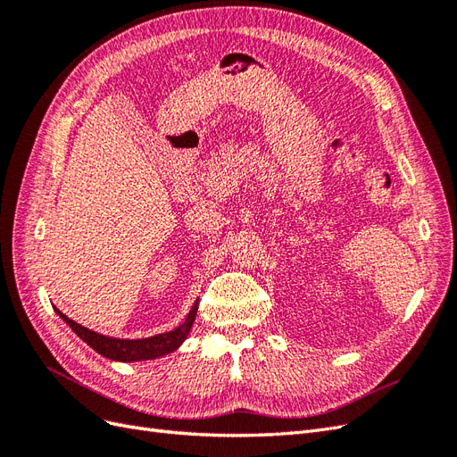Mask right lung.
I'll return each mask as SVG.
<instances>
[{
  "label": "right lung",
  "instance_id": "1",
  "mask_svg": "<svg viewBox=\"0 0 457 457\" xmlns=\"http://www.w3.org/2000/svg\"><path fill=\"white\" fill-rule=\"evenodd\" d=\"M54 311H57V314L62 318V320L76 331V336L79 339H84L93 351L103 354L104 358H110V361H116V362H139V361H154V358L170 354L181 347L183 341L190 334L192 324L196 320L198 299L188 311L185 322L181 326H177L171 331H165V334L143 337V339H118V337L96 334V331L87 329L84 326H79L78 322L71 320V318L62 314L59 309Z\"/></svg>",
  "mask_w": 457,
  "mask_h": 457
}]
</instances>
